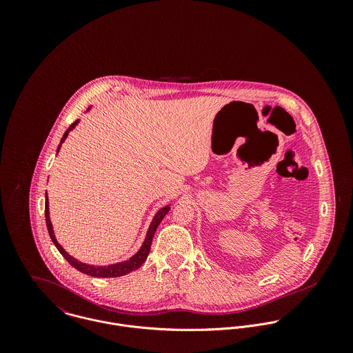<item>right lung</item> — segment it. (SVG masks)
<instances>
[{
	"label": "right lung",
	"instance_id": "right-lung-1",
	"mask_svg": "<svg viewBox=\"0 0 353 353\" xmlns=\"http://www.w3.org/2000/svg\"><path fill=\"white\" fill-rule=\"evenodd\" d=\"M92 105H90L87 108V111L91 110ZM79 125V119L74 121L69 128L68 130L63 133L61 141H59V145L57 148V153L61 150V145L63 144V141L66 140L68 134ZM171 209V203L168 205H164L161 206L153 216L152 219L151 224H150V228L147 231V235H145V239L141 245V248L139 249V252H136L134 255H132L129 259L126 261H121V262H117V263H111V265H104V266H97V265H90V263H85V262H81L79 259H76L74 256H72L70 254L65 252V249L58 243L55 235H54V230H52V224H51L50 220V210H49V199H48V192H46V202H45V216H46V225H48V231H49V235H50L51 241L52 243L55 245V248L58 249V252L62 254V256L73 266L76 268L77 270H80L81 273H85L88 276H92V277H121V276H125L136 269H139L147 259L150 250H151L152 239H153V235L160 224V221L164 219V216L168 213V210Z\"/></svg>",
	"mask_w": 353,
	"mask_h": 353
}]
</instances>
